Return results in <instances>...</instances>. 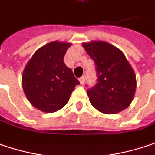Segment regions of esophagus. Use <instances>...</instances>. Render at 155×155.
Listing matches in <instances>:
<instances>
[{"mask_svg": "<svg viewBox=\"0 0 155 155\" xmlns=\"http://www.w3.org/2000/svg\"><path fill=\"white\" fill-rule=\"evenodd\" d=\"M84 80H85V77H84V76L79 78V82H80L81 84H84Z\"/></svg>", "mask_w": 155, "mask_h": 155, "instance_id": "esophagus-1", "label": "esophagus"}]
</instances>
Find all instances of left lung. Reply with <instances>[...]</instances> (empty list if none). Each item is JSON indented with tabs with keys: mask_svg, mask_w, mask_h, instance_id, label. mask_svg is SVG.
Wrapping results in <instances>:
<instances>
[{
	"mask_svg": "<svg viewBox=\"0 0 155 155\" xmlns=\"http://www.w3.org/2000/svg\"><path fill=\"white\" fill-rule=\"evenodd\" d=\"M94 61L97 84L87 90L91 104L101 113L116 114L127 108L136 92V76L125 55L105 41L82 44Z\"/></svg>",
	"mask_w": 155,
	"mask_h": 155,
	"instance_id": "8db88e82",
	"label": "left lung"
}]
</instances>
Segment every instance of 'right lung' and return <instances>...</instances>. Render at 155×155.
I'll return each instance as SVG.
<instances>
[{
    "mask_svg": "<svg viewBox=\"0 0 155 155\" xmlns=\"http://www.w3.org/2000/svg\"><path fill=\"white\" fill-rule=\"evenodd\" d=\"M71 43L53 41L37 50L26 64L23 89L30 103L46 113L60 110L70 100L79 81L63 57Z\"/></svg>",
    "mask_w": 155,
    "mask_h": 155,
    "instance_id": "right-lung-1",
    "label": "right lung"
}]
</instances>
